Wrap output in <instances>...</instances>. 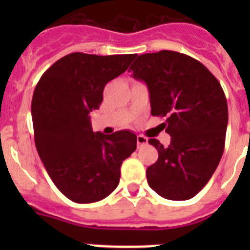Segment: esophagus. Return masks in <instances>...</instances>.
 Listing matches in <instances>:
<instances>
[{
  "instance_id": "obj_1",
  "label": "esophagus",
  "mask_w": 250,
  "mask_h": 250,
  "mask_svg": "<svg viewBox=\"0 0 250 250\" xmlns=\"http://www.w3.org/2000/svg\"><path fill=\"white\" fill-rule=\"evenodd\" d=\"M136 143H138V146H141V145L147 144V139L143 135L136 136Z\"/></svg>"
}]
</instances>
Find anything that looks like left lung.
I'll return each instance as SVG.
<instances>
[{
  "mask_svg": "<svg viewBox=\"0 0 250 250\" xmlns=\"http://www.w3.org/2000/svg\"><path fill=\"white\" fill-rule=\"evenodd\" d=\"M132 77L149 89L152 116H167L165 147L156 139L155 164L146 169L150 188L170 200H188L207 185L222 159L228 104L219 81L188 55L163 50L138 56Z\"/></svg>",
  "mask_w": 250,
  "mask_h": 250,
  "instance_id": "left-lung-1",
  "label": "left lung"
}]
</instances>
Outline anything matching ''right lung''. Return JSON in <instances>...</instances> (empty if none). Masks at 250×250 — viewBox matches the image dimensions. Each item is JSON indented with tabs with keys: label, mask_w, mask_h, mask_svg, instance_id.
I'll use <instances>...</instances> for the list:
<instances>
[{
	"label": "right lung",
	"mask_w": 250,
	"mask_h": 250,
	"mask_svg": "<svg viewBox=\"0 0 250 250\" xmlns=\"http://www.w3.org/2000/svg\"><path fill=\"white\" fill-rule=\"evenodd\" d=\"M135 56L74 52L47 68L35 87L31 114L37 152L51 180L72 202L87 204L110 195L123 161L135 151L134 132H94L89 116L103 103L106 83L126 71Z\"/></svg>",
	"instance_id": "obj_1"
}]
</instances>
